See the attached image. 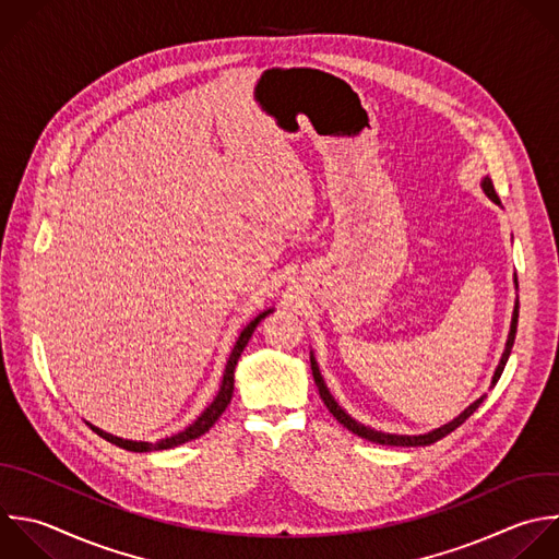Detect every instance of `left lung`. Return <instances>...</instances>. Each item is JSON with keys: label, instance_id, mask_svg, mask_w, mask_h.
I'll use <instances>...</instances> for the list:
<instances>
[{"label": "left lung", "instance_id": "left-lung-1", "mask_svg": "<svg viewBox=\"0 0 559 559\" xmlns=\"http://www.w3.org/2000/svg\"><path fill=\"white\" fill-rule=\"evenodd\" d=\"M483 190H485V194L493 201V203H498L500 205V199H498V194H496V190H493V186H491V179L489 177H485L483 179ZM515 328H518V301H515V308H513V317H511V330H509V338H507V347H504V352H502V358H500V362H498V367H496V373H493V378H491V386L498 382V378H500V373H502V369H504V365H507V358H509V354H511V347H513V338H515ZM310 365H312V378H314V384L319 386V395H321V400H323V404L328 406V411L347 428V430H352L354 435H358V437H362V439H369V441H373V443H382V445H430V443H435V441H439V439H443L445 435H450L454 428H459L478 406H480V402H483V397H478L474 404H469L456 419H452L450 424H445V426H441V428H437V430H432V432H428V435H415V437H408V435H389V432H378V430H371V428H367V426H362V424H358L356 419H352L336 402H334V397L330 395V391H328V386H325V382H323V378H321V373H319V367H317V362H314V358L310 356Z\"/></svg>", "mask_w": 559, "mask_h": 559}]
</instances>
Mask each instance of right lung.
<instances>
[{"instance_id":"add662e5","label":"right lung","mask_w":559,"mask_h":559,"mask_svg":"<svg viewBox=\"0 0 559 559\" xmlns=\"http://www.w3.org/2000/svg\"><path fill=\"white\" fill-rule=\"evenodd\" d=\"M266 314H271V310H264L262 314H258V317L242 330V334L238 336V341H236V345H234V349H231V356H229V360H227V367H225V376H223V384H221L218 395H216L214 402L203 411V415H201L194 424H190L183 432H177V435H173V437H166V439H159V441L151 443V441H129V439H120V437H114V435H109V432H105V430H100V428H96V426H92V430L98 432L103 439H107V441H111V443H116V445H120V448H124V450H131V452L168 450V448H175V445H181V443H186V441H192V439L201 437L203 432H207V430L216 424V419L225 413L227 404L231 402V395H234V369H236L238 358H240L242 349L247 347V343H249L253 330L260 325V321H262Z\"/></svg>"}]
</instances>
